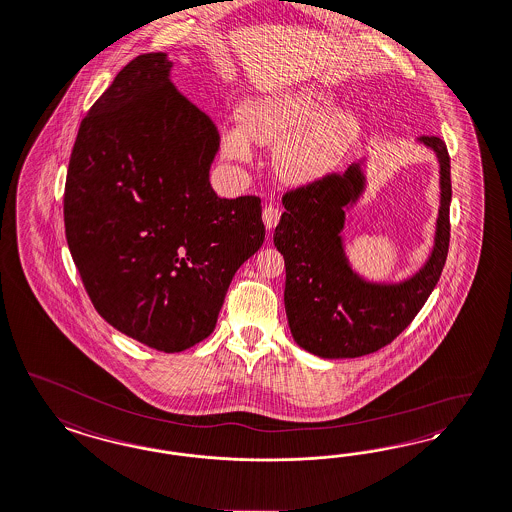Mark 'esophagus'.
Segmentation results:
<instances>
[{
    "label": "esophagus",
    "mask_w": 512,
    "mask_h": 512,
    "mask_svg": "<svg viewBox=\"0 0 512 512\" xmlns=\"http://www.w3.org/2000/svg\"><path fill=\"white\" fill-rule=\"evenodd\" d=\"M280 217H282V212L278 208L266 206L265 210H263V221H265L266 229H274L280 223Z\"/></svg>",
    "instance_id": "1"
}]
</instances>
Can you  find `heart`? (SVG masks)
Wrapping results in <instances>:
<instances>
[{"instance_id": "1", "label": "heart", "mask_w": 512, "mask_h": 512, "mask_svg": "<svg viewBox=\"0 0 512 512\" xmlns=\"http://www.w3.org/2000/svg\"><path fill=\"white\" fill-rule=\"evenodd\" d=\"M363 136V119L353 109L336 107L331 90L302 87L259 98L242 109L240 124L223 130V155L246 164L253 145L280 141L276 160L295 181L333 174Z\"/></svg>"}]
</instances>
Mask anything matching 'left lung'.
<instances>
[{
    "label": "left lung",
    "instance_id": "left-lung-1",
    "mask_svg": "<svg viewBox=\"0 0 512 512\" xmlns=\"http://www.w3.org/2000/svg\"><path fill=\"white\" fill-rule=\"evenodd\" d=\"M439 162V213L433 246L418 270L397 282L371 280L352 265L344 229L367 191V162L283 196L274 246L285 261V314L293 340L321 359L376 352L401 335L441 278L450 242V159L441 138L422 136Z\"/></svg>",
    "mask_w": 512,
    "mask_h": 512
}]
</instances>
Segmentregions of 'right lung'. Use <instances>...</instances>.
<instances>
[{
  "mask_svg": "<svg viewBox=\"0 0 512 512\" xmlns=\"http://www.w3.org/2000/svg\"><path fill=\"white\" fill-rule=\"evenodd\" d=\"M140 54L81 121L64 191L73 263L98 314L159 352L212 335L236 270L265 242L257 196L219 198L212 119Z\"/></svg>",
  "mask_w": 512,
  "mask_h": 512,
  "instance_id": "obj_1",
  "label": "right lung"
}]
</instances>
